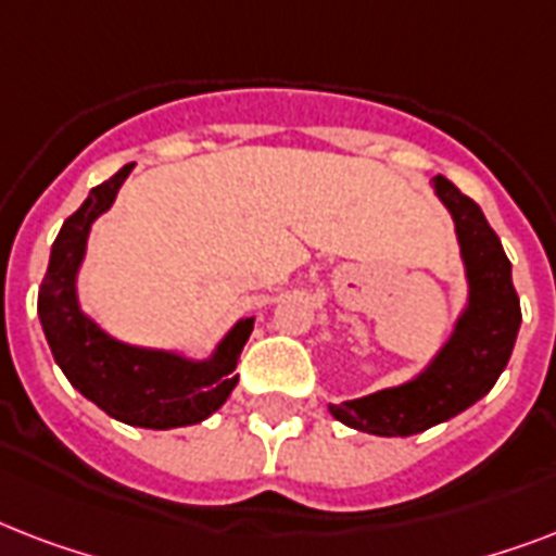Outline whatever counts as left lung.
<instances>
[{"instance_id":"8db88e82","label":"left lung","mask_w":556,"mask_h":556,"mask_svg":"<svg viewBox=\"0 0 556 556\" xmlns=\"http://www.w3.org/2000/svg\"><path fill=\"white\" fill-rule=\"evenodd\" d=\"M435 199L447 207L465 268L467 296L439 352L395 387L329 404L352 430L406 439L465 413L493 389L517 343L522 314L510 279V262L482 207L447 178H435Z\"/></svg>"}]
</instances>
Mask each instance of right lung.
Segmentation results:
<instances>
[{"label": "right lung", "instance_id": "obj_1", "mask_svg": "<svg viewBox=\"0 0 556 556\" xmlns=\"http://www.w3.org/2000/svg\"><path fill=\"white\" fill-rule=\"evenodd\" d=\"M129 173L132 164L117 169L63 222L39 286L37 314L56 366L91 404L115 421L143 430L192 427L216 413L239 383L236 361L256 317H239L207 357H192L178 349L132 346L83 312L77 279L91 225L115 204Z\"/></svg>", "mask_w": 556, "mask_h": 556}]
</instances>
